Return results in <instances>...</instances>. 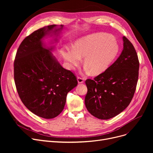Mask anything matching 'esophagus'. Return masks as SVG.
I'll list each match as a JSON object with an SVG mask.
<instances>
[{"mask_svg": "<svg viewBox=\"0 0 153 153\" xmlns=\"http://www.w3.org/2000/svg\"><path fill=\"white\" fill-rule=\"evenodd\" d=\"M77 82L79 84L84 83V79L81 77H77Z\"/></svg>", "mask_w": 153, "mask_h": 153, "instance_id": "34e87169", "label": "esophagus"}]
</instances>
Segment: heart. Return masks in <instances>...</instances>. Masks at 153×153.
Wrapping results in <instances>:
<instances>
[{"label":"heart","instance_id":"heart-1","mask_svg":"<svg viewBox=\"0 0 153 153\" xmlns=\"http://www.w3.org/2000/svg\"><path fill=\"white\" fill-rule=\"evenodd\" d=\"M119 52V45L111 36L94 33L82 37L74 43V48L63 47L61 54L71 69H74L84 58V71L99 74L108 69Z\"/></svg>","mask_w":153,"mask_h":153}]
</instances>
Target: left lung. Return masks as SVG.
<instances>
[{"label":"left lung","instance_id":"8db88e82","mask_svg":"<svg viewBox=\"0 0 153 153\" xmlns=\"http://www.w3.org/2000/svg\"><path fill=\"white\" fill-rule=\"evenodd\" d=\"M123 49L118 59L94 80L85 81V107L89 113L108 120L122 112L131 102L138 79L140 63L132 43L123 36Z\"/></svg>","mask_w":153,"mask_h":153}]
</instances>
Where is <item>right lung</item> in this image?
<instances>
[{"mask_svg":"<svg viewBox=\"0 0 153 153\" xmlns=\"http://www.w3.org/2000/svg\"><path fill=\"white\" fill-rule=\"evenodd\" d=\"M63 25H48L23 40L14 61V80L19 97L32 113L51 119L64 109L68 93L77 86L76 76L63 68L51 53L54 46L43 42L46 36H58Z\"/></svg>","mask_w":153,"mask_h":153,"instance_id":"obj_1","label":"right lung"}]
</instances>
